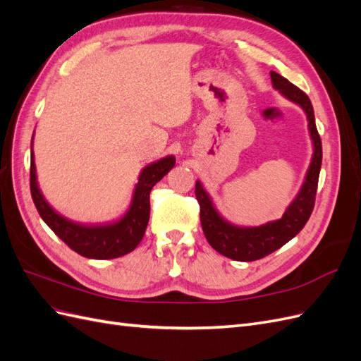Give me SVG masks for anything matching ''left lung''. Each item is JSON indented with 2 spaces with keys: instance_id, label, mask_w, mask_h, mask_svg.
<instances>
[{
  "instance_id": "1",
  "label": "left lung",
  "mask_w": 361,
  "mask_h": 361,
  "mask_svg": "<svg viewBox=\"0 0 361 361\" xmlns=\"http://www.w3.org/2000/svg\"><path fill=\"white\" fill-rule=\"evenodd\" d=\"M271 81L272 87L286 99L302 108V111L307 116L309 133L313 143V155L302 187L297 197L288 206L285 214L280 220L257 227L232 224L216 211L211 195L203 188L202 182H195V197L200 204V223L207 243L220 255L239 262H253L265 257L289 243L293 236H297L312 215L316 190H318L322 145L318 129H316L312 102L307 94L277 72H271Z\"/></svg>"
}]
</instances>
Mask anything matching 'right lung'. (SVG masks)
Returning a JSON list of instances; mask_svg holds the SVG:
<instances>
[{"label": "right lung", "mask_w": 361, "mask_h": 361, "mask_svg": "<svg viewBox=\"0 0 361 361\" xmlns=\"http://www.w3.org/2000/svg\"><path fill=\"white\" fill-rule=\"evenodd\" d=\"M174 164H176V158L169 155L149 164V166L141 170L129 209L120 220L106 224H81L71 221L69 218L54 211L52 206L43 197L37 183L35 154L31 150V197L42 220L49 226L51 231L64 244H68L76 253L89 259H116L135 250L141 239H143L150 216L149 194L152 188L155 187V183L159 182L174 167Z\"/></svg>", "instance_id": "right-lung-1"}]
</instances>
